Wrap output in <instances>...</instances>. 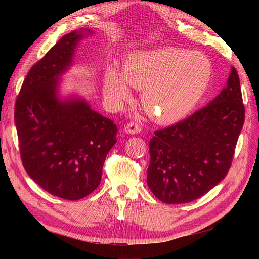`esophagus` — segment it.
Instances as JSON below:
<instances>
[{
  "label": "esophagus",
  "mask_w": 259,
  "mask_h": 259,
  "mask_svg": "<svg viewBox=\"0 0 259 259\" xmlns=\"http://www.w3.org/2000/svg\"><path fill=\"white\" fill-rule=\"evenodd\" d=\"M124 131L126 134L135 135V134H138V133H140V131H142V126H140V124L137 123V122L130 121L129 123L125 125Z\"/></svg>",
  "instance_id": "34e87169"
}]
</instances>
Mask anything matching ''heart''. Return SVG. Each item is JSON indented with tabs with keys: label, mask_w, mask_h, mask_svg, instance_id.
Returning <instances> with one entry per match:
<instances>
[{
	"label": "heart",
	"mask_w": 259,
	"mask_h": 259,
	"mask_svg": "<svg viewBox=\"0 0 259 259\" xmlns=\"http://www.w3.org/2000/svg\"><path fill=\"white\" fill-rule=\"evenodd\" d=\"M212 67L199 51L177 48L131 52L121 74L109 68L104 94L115 104L131 97L130 89H143L142 103L153 120L171 124L190 114L208 90Z\"/></svg>",
	"instance_id": "1"
}]
</instances>
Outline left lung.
Segmentation results:
<instances>
[{
	"instance_id": "obj_1",
	"label": "left lung",
	"mask_w": 259,
	"mask_h": 259,
	"mask_svg": "<svg viewBox=\"0 0 259 259\" xmlns=\"http://www.w3.org/2000/svg\"><path fill=\"white\" fill-rule=\"evenodd\" d=\"M244 122L238 72L207 106L184 121L156 130L150 140L147 185L168 204L203 196L229 172Z\"/></svg>"
}]
</instances>
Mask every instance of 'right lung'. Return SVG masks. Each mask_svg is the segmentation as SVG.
<instances>
[{
	"instance_id": "1",
	"label": "right lung",
	"mask_w": 259,
	"mask_h": 259,
	"mask_svg": "<svg viewBox=\"0 0 259 259\" xmlns=\"http://www.w3.org/2000/svg\"><path fill=\"white\" fill-rule=\"evenodd\" d=\"M90 29L65 35L25 77L16 100L15 123L20 157L33 181L50 194L80 200L100 184L117 128L84 99L58 96L59 77L73 63Z\"/></svg>"
}]
</instances>
